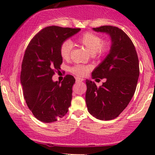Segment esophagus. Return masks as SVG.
<instances>
[{"instance_id": "34e87169", "label": "esophagus", "mask_w": 155, "mask_h": 155, "mask_svg": "<svg viewBox=\"0 0 155 155\" xmlns=\"http://www.w3.org/2000/svg\"><path fill=\"white\" fill-rule=\"evenodd\" d=\"M81 81H83V79H79V78H76V82L79 83L81 82Z\"/></svg>"}]
</instances>
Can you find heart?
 <instances>
[{"instance_id":"heart-1","label":"heart","mask_w":155,"mask_h":155,"mask_svg":"<svg viewBox=\"0 0 155 155\" xmlns=\"http://www.w3.org/2000/svg\"><path fill=\"white\" fill-rule=\"evenodd\" d=\"M77 43L83 46L87 51L93 56L104 54L108 50V44L102 42L98 35L92 33H86L77 39ZM73 47L72 42L66 41L62 44L60 47V55L63 60H68L70 57ZM72 72L78 76H83L89 71V68L83 65H76L71 69Z\"/></svg>"}]
</instances>
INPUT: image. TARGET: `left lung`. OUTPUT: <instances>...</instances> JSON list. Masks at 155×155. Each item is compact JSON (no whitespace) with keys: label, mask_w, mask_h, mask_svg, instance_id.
I'll return each mask as SVG.
<instances>
[{"label":"left lung","mask_w":155,"mask_h":155,"mask_svg":"<svg viewBox=\"0 0 155 155\" xmlns=\"http://www.w3.org/2000/svg\"><path fill=\"white\" fill-rule=\"evenodd\" d=\"M94 31L109 35L111 47L107 56L92 72V78L106 79L97 87L86 80L85 95L89 113L101 120L115 119L132 99L139 77V63L132 41L117 27L104 25Z\"/></svg>","instance_id":"obj_1"}]
</instances>
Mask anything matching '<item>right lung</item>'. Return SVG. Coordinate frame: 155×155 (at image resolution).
Returning a JSON list of instances; mask_svg holds the SVG:
<instances>
[{
  "label": "right lung",
  "instance_id": "add662e5",
  "mask_svg": "<svg viewBox=\"0 0 155 155\" xmlns=\"http://www.w3.org/2000/svg\"><path fill=\"white\" fill-rule=\"evenodd\" d=\"M80 31V28L47 27L35 35L27 47L20 82L28 108L41 122L58 121L70 107L75 79L67 75L60 83L53 81L52 76L63 63L60 51L62 44Z\"/></svg>",
  "mask_w": 155,
  "mask_h": 155
}]
</instances>
